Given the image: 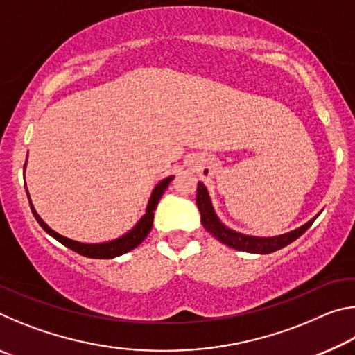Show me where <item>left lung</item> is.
Masks as SVG:
<instances>
[{"label":"left lung","instance_id":"obj_1","mask_svg":"<svg viewBox=\"0 0 355 355\" xmlns=\"http://www.w3.org/2000/svg\"><path fill=\"white\" fill-rule=\"evenodd\" d=\"M196 203L200 211L203 227H205L207 232L211 233L216 239H219L222 244H225L232 249L249 252V254H260V255L271 254V252L279 250L290 243H293L294 239H297L305 230H307V228H310V225L313 224L315 219L321 213L320 211L315 218H311L309 222H305L304 225L294 228V230L288 233H284V235L254 236V235H245V233L233 230V228L227 227L224 222L219 219V216L216 214V209L213 207L211 197H209L207 186L202 182H199V184H197Z\"/></svg>","mask_w":355,"mask_h":355}]
</instances>
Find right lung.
Masks as SVG:
<instances>
[{
	"mask_svg": "<svg viewBox=\"0 0 355 355\" xmlns=\"http://www.w3.org/2000/svg\"><path fill=\"white\" fill-rule=\"evenodd\" d=\"M28 161V158H26ZM26 167V163H25ZM173 175L167 177L164 180H161V182L155 186L152 194H150V199L147 202V207H146V214L142 216V218L136 222V225L128 230L127 233H123L122 236L119 238H114L111 241H103V243H81V241H75V239L67 238L61 235V233H58L56 230H53V228L46 224V222L40 218L39 213L35 211V208L31 202V197H29V192L26 188V194H28V200H29V205H31V211L34 214L35 220L39 222L40 227L44 228V230L48 233V235L53 236L59 241L61 244H64L65 248H69L71 250H75L76 254H80L83 257H87V258H100V260H106V258H116L119 255H123L127 254V252L133 250L135 248H137L146 236L148 235V232L152 230V225H153V216H155V209L158 207V202L161 199V196L164 194V191L169 183L172 182Z\"/></svg>",
	"mask_w": 355,
	"mask_h": 355,
	"instance_id": "1",
	"label": "right lung"
}]
</instances>
